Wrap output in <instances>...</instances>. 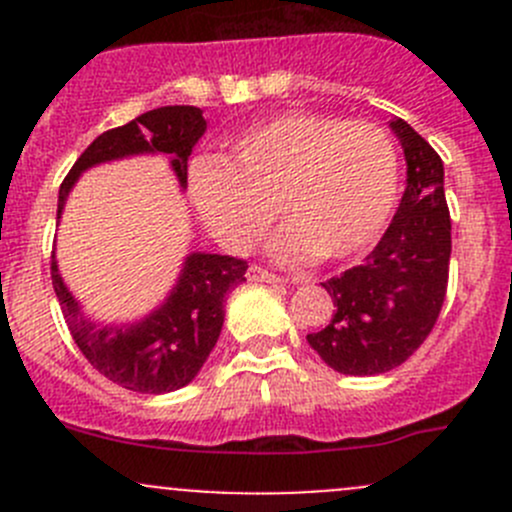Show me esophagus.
I'll return each instance as SVG.
<instances>
[{
  "label": "esophagus",
  "mask_w": 512,
  "mask_h": 512,
  "mask_svg": "<svg viewBox=\"0 0 512 512\" xmlns=\"http://www.w3.org/2000/svg\"><path fill=\"white\" fill-rule=\"evenodd\" d=\"M247 280H250V282H267V285H280L282 277L275 275V272L265 270V267H260V265H250V267H247Z\"/></svg>",
  "instance_id": "obj_1"
}]
</instances>
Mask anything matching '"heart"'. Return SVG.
Wrapping results in <instances>:
<instances>
[{"label":"heart","instance_id":"b5f03b06","mask_svg":"<svg viewBox=\"0 0 512 512\" xmlns=\"http://www.w3.org/2000/svg\"><path fill=\"white\" fill-rule=\"evenodd\" d=\"M190 198L210 235L247 250L280 208L277 257L349 262L374 247L399 193V158L369 121L292 111L247 128L230 158L193 160Z\"/></svg>","mask_w":512,"mask_h":512}]
</instances>
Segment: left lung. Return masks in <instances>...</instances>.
<instances>
[{"mask_svg":"<svg viewBox=\"0 0 512 512\" xmlns=\"http://www.w3.org/2000/svg\"><path fill=\"white\" fill-rule=\"evenodd\" d=\"M406 156V190L379 245L361 265L324 282L334 314L307 334L309 347L339 374L396 369L426 342L441 314L451 265V213L443 160L404 121H391Z\"/></svg>","mask_w":512,"mask_h":512,"instance_id":"1","label":"left lung"}]
</instances>
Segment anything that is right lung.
<instances>
[{
  "mask_svg": "<svg viewBox=\"0 0 512 512\" xmlns=\"http://www.w3.org/2000/svg\"><path fill=\"white\" fill-rule=\"evenodd\" d=\"M205 128L208 123L200 108L163 106L141 113L126 126L101 133L81 153L61 183L56 218L64 213L69 190L74 188L79 175L108 160L141 156V153H165L185 188L188 156ZM245 272V260L193 252L180 270L178 285L156 312L128 327L126 324L101 327L84 317L81 304L64 285L51 255V285L76 347L98 374L138 394H168L183 389L198 376L223 329L227 294L245 282Z\"/></svg>",
  "mask_w": 512,
  "mask_h": 512,
  "instance_id": "add662e5",
  "label": "right lung"
}]
</instances>
